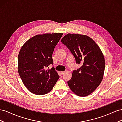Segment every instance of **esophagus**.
<instances>
[{
    "label": "esophagus",
    "instance_id": "esophagus-1",
    "mask_svg": "<svg viewBox=\"0 0 122 122\" xmlns=\"http://www.w3.org/2000/svg\"><path fill=\"white\" fill-rule=\"evenodd\" d=\"M60 73L62 75H63L64 74H65V71H61Z\"/></svg>",
    "mask_w": 122,
    "mask_h": 122
}]
</instances>
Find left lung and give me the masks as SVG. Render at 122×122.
Wrapping results in <instances>:
<instances>
[{
    "label": "left lung",
    "instance_id": "1",
    "mask_svg": "<svg viewBox=\"0 0 122 122\" xmlns=\"http://www.w3.org/2000/svg\"><path fill=\"white\" fill-rule=\"evenodd\" d=\"M81 67L73 71L67 82L71 91L80 97L88 96L101 83L105 59L99 46L91 38L83 35L67 34L61 39Z\"/></svg>",
    "mask_w": 122,
    "mask_h": 122
}]
</instances>
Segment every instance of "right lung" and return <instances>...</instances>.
I'll return each instance as SVG.
<instances>
[{
	"label": "right lung",
	"mask_w": 122,
	"mask_h": 122,
	"mask_svg": "<svg viewBox=\"0 0 122 122\" xmlns=\"http://www.w3.org/2000/svg\"><path fill=\"white\" fill-rule=\"evenodd\" d=\"M63 33L37 35L21 48L18 57V71L22 82L30 92L43 95L53 89L59 78L54 67L52 54Z\"/></svg>",
	"instance_id": "1"
}]
</instances>
